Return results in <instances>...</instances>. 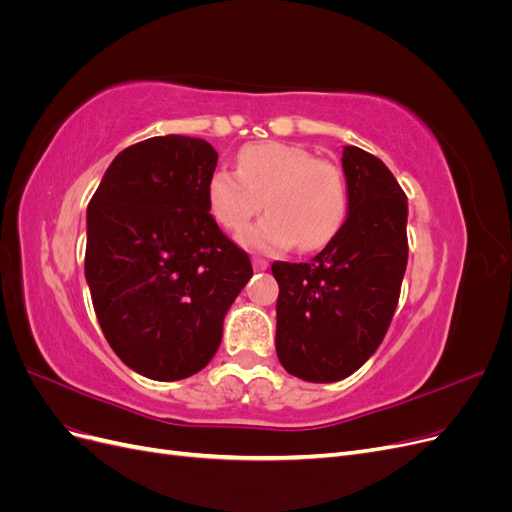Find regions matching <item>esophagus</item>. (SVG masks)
<instances>
[{"label": "esophagus", "instance_id": "1", "mask_svg": "<svg viewBox=\"0 0 512 512\" xmlns=\"http://www.w3.org/2000/svg\"><path fill=\"white\" fill-rule=\"evenodd\" d=\"M269 267V262L267 260H262V258H254V271H265Z\"/></svg>", "mask_w": 512, "mask_h": 512}]
</instances>
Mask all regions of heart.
<instances>
[{"label":"heart","mask_w":512,"mask_h":512,"mask_svg":"<svg viewBox=\"0 0 512 512\" xmlns=\"http://www.w3.org/2000/svg\"><path fill=\"white\" fill-rule=\"evenodd\" d=\"M213 220L241 232L265 205V218L247 228L241 243L258 252H284L297 245L316 252L342 230L348 213L346 179L333 162L292 143L245 145L237 170L218 168L207 181Z\"/></svg>","instance_id":"b5f03b06"}]
</instances>
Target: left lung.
Returning <instances> with one entry per match:
<instances>
[{
	"label": "left lung",
	"instance_id": "8db88e82",
	"mask_svg": "<svg viewBox=\"0 0 512 512\" xmlns=\"http://www.w3.org/2000/svg\"><path fill=\"white\" fill-rule=\"evenodd\" d=\"M348 218L309 262H273L277 359L307 382L354 374L389 331L408 265V200L371 153L346 145Z\"/></svg>",
	"mask_w": 512,
	"mask_h": 512
}]
</instances>
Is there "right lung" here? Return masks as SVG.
<instances>
[{
    "instance_id": "add662e5",
    "label": "right lung",
    "mask_w": 512,
    "mask_h": 512,
    "mask_svg": "<svg viewBox=\"0 0 512 512\" xmlns=\"http://www.w3.org/2000/svg\"><path fill=\"white\" fill-rule=\"evenodd\" d=\"M203 138L168 134L123 149L87 207L85 280L106 342L136 374L173 382L203 369L252 262L215 224Z\"/></svg>"
}]
</instances>
